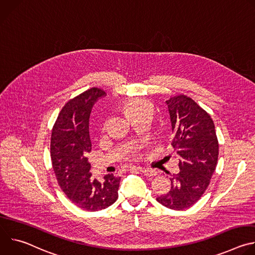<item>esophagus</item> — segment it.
I'll return each mask as SVG.
<instances>
[{
  "label": "esophagus",
  "mask_w": 255,
  "mask_h": 255,
  "mask_svg": "<svg viewBox=\"0 0 255 255\" xmlns=\"http://www.w3.org/2000/svg\"><path fill=\"white\" fill-rule=\"evenodd\" d=\"M141 171L146 176H154L157 174V170L155 168H142Z\"/></svg>",
  "instance_id": "esophagus-1"
}]
</instances>
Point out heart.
Listing matches in <instances>:
<instances>
[{"label":"heart","mask_w":255,"mask_h":255,"mask_svg":"<svg viewBox=\"0 0 255 255\" xmlns=\"http://www.w3.org/2000/svg\"><path fill=\"white\" fill-rule=\"evenodd\" d=\"M148 107H151L150 104L146 101H143V100H134V101H131L127 104L126 106V111L128 113V115H132L133 113L141 110V109H144V108H148Z\"/></svg>","instance_id":"b5f03b06"}]
</instances>
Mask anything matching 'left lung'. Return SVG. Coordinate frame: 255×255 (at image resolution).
Here are the masks:
<instances>
[{
    "instance_id": "left-lung-1",
    "label": "left lung",
    "mask_w": 255,
    "mask_h": 255,
    "mask_svg": "<svg viewBox=\"0 0 255 255\" xmlns=\"http://www.w3.org/2000/svg\"><path fill=\"white\" fill-rule=\"evenodd\" d=\"M165 103L179 172L170 177L169 192L156 200L168 209L184 210L197 203L207 190L217 166L219 143L211 116L193 99L179 95Z\"/></svg>"
}]
</instances>
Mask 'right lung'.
<instances>
[{"label": "right lung", "instance_id": "right-lung-1", "mask_svg": "<svg viewBox=\"0 0 255 255\" xmlns=\"http://www.w3.org/2000/svg\"><path fill=\"white\" fill-rule=\"evenodd\" d=\"M106 93L92 88L69 100L54 123L50 156L57 183L67 198L87 211L108 208L118 199L120 177L113 173L104 181L92 177L87 153L92 150L89 120L94 104Z\"/></svg>", "mask_w": 255, "mask_h": 255}]
</instances>
